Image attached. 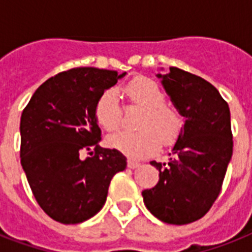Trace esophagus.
<instances>
[{"label": "esophagus", "instance_id": "esophagus-1", "mask_svg": "<svg viewBox=\"0 0 252 252\" xmlns=\"http://www.w3.org/2000/svg\"><path fill=\"white\" fill-rule=\"evenodd\" d=\"M140 166V162L134 161V159H128V167L129 168H136Z\"/></svg>", "mask_w": 252, "mask_h": 252}]
</instances>
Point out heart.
Wrapping results in <instances>:
<instances>
[{
  "label": "heart",
  "mask_w": 252,
  "mask_h": 252,
  "mask_svg": "<svg viewBox=\"0 0 252 252\" xmlns=\"http://www.w3.org/2000/svg\"><path fill=\"white\" fill-rule=\"evenodd\" d=\"M128 100L145 108L140 130H119L107 138L111 148L133 158H145L156 153L165 142H172L183 128V118L176 108L166 104V94L156 81L137 77L123 87ZM95 120L103 129L115 130L122 122V107L112 89L103 91L94 107ZM161 137H159V134Z\"/></svg>",
  "instance_id": "heart-1"
}]
</instances>
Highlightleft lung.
Segmentation results:
<instances>
[{
	"label": "left lung",
	"instance_id": "obj_1",
	"mask_svg": "<svg viewBox=\"0 0 252 252\" xmlns=\"http://www.w3.org/2000/svg\"><path fill=\"white\" fill-rule=\"evenodd\" d=\"M182 116L167 162L152 161L158 183L142 191L150 213L166 223L186 225L201 219L221 192L233 156L230 110L212 84L179 68L157 74Z\"/></svg>",
	"mask_w": 252,
	"mask_h": 252
}]
</instances>
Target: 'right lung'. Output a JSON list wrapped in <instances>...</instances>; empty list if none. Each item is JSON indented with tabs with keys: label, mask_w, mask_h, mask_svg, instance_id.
Instances as JSON below:
<instances>
[{
	"label": "right lung",
	"mask_w": 252,
	"mask_h": 252,
	"mask_svg": "<svg viewBox=\"0 0 252 252\" xmlns=\"http://www.w3.org/2000/svg\"><path fill=\"white\" fill-rule=\"evenodd\" d=\"M126 73L74 68L37 87L21 116V165L37 204L57 222L80 223L106 203L111 179L126 167L119 150L99 146L94 107ZM89 151L91 157L82 158Z\"/></svg>",
	"instance_id": "add662e5"
}]
</instances>
